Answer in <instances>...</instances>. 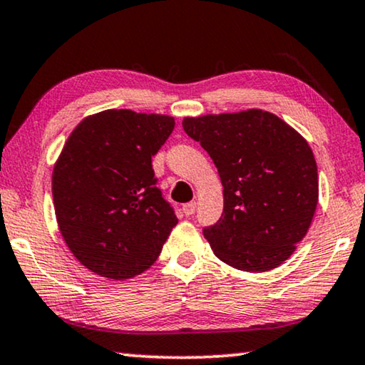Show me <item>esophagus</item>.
I'll use <instances>...</instances> for the list:
<instances>
[{
	"mask_svg": "<svg viewBox=\"0 0 365 365\" xmlns=\"http://www.w3.org/2000/svg\"><path fill=\"white\" fill-rule=\"evenodd\" d=\"M195 207H197V204H195L192 200V202H187V204L182 205V212L186 214L187 217H191V215L195 212Z\"/></svg>",
	"mask_w": 365,
	"mask_h": 365,
	"instance_id": "obj_1",
	"label": "esophagus"
}]
</instances>
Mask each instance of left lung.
Returning a JSON list of instances; mask_svg holds the SVG:
<instances>
[{"label":"left lung","instance_id":"obj_1","mask_svg":"<svg viewBox=\"0 0 365 365\" xmlns=\"http://www.w3.org/2000/svg\"><path fill=\"white\" fill-rule=\"evenodd\" d=\"M182 128L209 153L224 186L222 217L202 230L215 257L244 272L282 265L318 205V166L308 141L258 108L187 117Z\"/></svg>","mask_w":365,"mask_h":365}]
</instances>
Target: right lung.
I'll list each match as a JSON object with an SVG mask.
<instances>
[{
    "instance_id": "right-lung-1",
    "label": "right lung",
    "mask_w": 365,
    "mask_h": 365,
    "mask_svg": "<svg viewBox=\"0 0 365 365\" xmlns=\"http://www.w3.org/2000/svg\"><path fill=\"white\" fill-rule=\"evenodd\" d=\"M174 130L168 115L105 110L76 126L52 171L57 224L73 257L110 279L148 270L178 224L151 158Z\"/></svg>"
}]
</instances>
